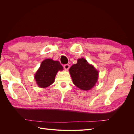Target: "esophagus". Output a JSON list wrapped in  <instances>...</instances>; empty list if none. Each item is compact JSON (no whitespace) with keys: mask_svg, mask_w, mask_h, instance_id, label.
<instances>
[{"mask_svg":"<svg viewBox=\"0 0 134 134\" xmlns=\"http://www.w3.org/2000/svg\"><path fill=\"white\" fill-rule=\"evenodd\" d=\"M69 68H70V65L69 64H65V65H64V69L65 70H68L69 69Z\"/></svg>","mask_w":134,"mask_h":134,"instance_id":"obj_1","label":"esophagus"}]
</instances>
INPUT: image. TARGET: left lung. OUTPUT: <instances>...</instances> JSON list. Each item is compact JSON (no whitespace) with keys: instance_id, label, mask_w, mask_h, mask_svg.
Returning <instances> with one entry per match:
<instances>
[{"instance_id":"obj_1","label":"left lung","mask_w":134,"mask_h":134,"mask_svg":"<svg viewBox=\"0 0 134 134\" xmlns=\"http://www.w3.org/2000/svg\"><path fill=\"white\" fill-rule=\"evenodd\" d=\"M69 72L73 83L82 90H91L98 79V71L83 58L78 59L76 64L72 65Z\"/></svg>"}]
</instances>
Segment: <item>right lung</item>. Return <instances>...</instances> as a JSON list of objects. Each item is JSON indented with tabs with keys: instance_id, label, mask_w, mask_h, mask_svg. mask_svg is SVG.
<instances>
[{
	"instance_id": "1",
	"label": "right lung",
	"mask_w": 134,
	"mask_h": 134,
	"mask_svg": "<svg viewBox=\"0 0 134 134\" xmlns=\"http://www.w3.org/2000/svg\"><path fill=\"white\" fill-rule=\"evenodd\" d=\"M63 68L58 61L47 59L42 62L41 66L35 75L38 86L41 88L47 87L54 82L55 76Z\"/></svg>"
}]
</instances>
